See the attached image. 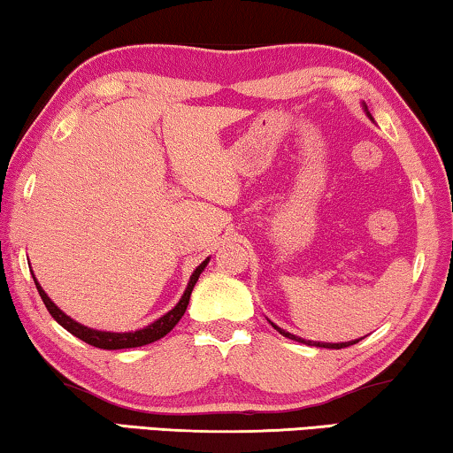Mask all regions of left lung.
Masks as SVG:
<instances>
[{"mask_svg": "<svg viewBox=\"0 0 453 453\" xmlns=\"http://www.w3.org/2000/svg\"><path fill=\"white\" fill-rule=\"evenodd\" d=\"M365 114L370 116V112H368V106H365ZM372 118V116H370ZM272 323V320H270ZM272 326L275 331H280V335H284V337H288V339H292V341H298V343H306V345H314V347H326V349H343V347H349V345H356L357 341H362V339H356V341H345V343H325V341H306V339H303V337H296V335H292V333H288L286 329H281V326H278L275 323H272Z\"/></svg>", "mask_w": 453, "mask_h": 453, "instance_id": "left-lung-1", "label": "left lung"}]
</instances>
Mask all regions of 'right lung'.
<instances>
[{
    "label": "right lung",
    "instance_id": "1",
    "mask_svg": "<svg viewBox=\"0 0 453 453\" xmlns=\"http://www.w3.org/2000/svg\"><path fill=\"white\" fill-rule=\"evenodd\" d=\"M208 261L211 257H206L202 264L196 267L194 273L189 275V281H188V288L186 292L181 294L180 303L175 304L172 311L163 314L153 323L142 326V329H136V331H127V333H114V331H100V329H91V326H85L81 323H77L69 317V314H65L61 308H58L52 300L49 298V294L42 290V286L38 284V280L35 278V273H32V278H35V284H36V290L41 294L44 306H47V311L50 312V317L57 320L58 325L63 326V329H67L71 335H75L77 339L85 341V343L94 345V347H100V349H133V347H142V345H149L153 343V341L165 337L169 331L173 329L175 325L180 323V319L183 317V312H186V308L189 304V296H192V290L196 286V281H198L200 273L204 272V267L208 265Z\"/></svg>",
    "mask_w": 453,
    "mask_h": 453
}]
</instances>
